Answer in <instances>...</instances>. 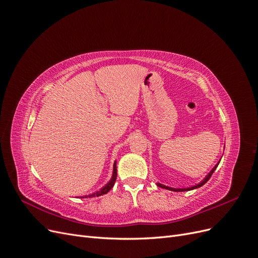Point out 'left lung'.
<instances>
[{
    "label": "left lung",
    "mask_w": 258,
    "mask_h": 258,
    "mask_svg": "<svg viewBox=\"0 0 258 258\" xmlns=\"http://www.w3.org/2000/svg\"><path fill=\"white\" fill-rule=\"evenodd\" d=\"M220 163V162H218ZM218 163L217 165L211 170V172L205 177V179L204 181H201L199 184H197V185H195V186H191V187H187V188H173V187H169V186H166V185H163V184H160V183H157V186H159V187H161V188H165V189H168V190H172V191H187V190H192V189H195V188H199V187H201L202 185H205L209 179H210V177H211V175L213 174V172L215 171V169L217 168V166H218Z\"/></svg>",
    "instance_id": "obj_1"
}]
</instances>
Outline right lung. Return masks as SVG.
<instances>
[{
    "label": "right lung",
    "instance_id": "obj_1",
    "mask_svg": "<svg viewBox=\"0 0 258 258\" xmlns=\"http://www.w3.org/2000/svg\"><path fill=\"white\" fill-rule=\"evenodd\" d=\"M116 177H117V168H116V161H115V162H114V169H113V175H112L111 181L108 182V183L103 187V188H101L100 190H98V191H96V192H93V194H91V195H88V196H83V197H81V198L99 197V196H102V195L107 194L108 191H110V190L112 189V187L114 186L115 181H116Z\"/></svg>",
    "mask_w": 258,
    "mask_h": 258
}]
</instances>
